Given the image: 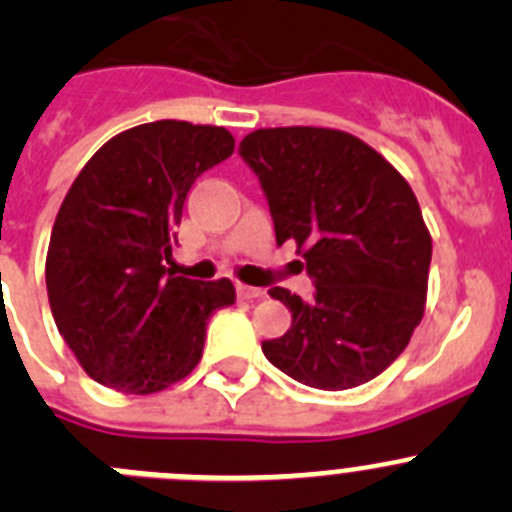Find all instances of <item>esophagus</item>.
<instances>
[{
    "instance_id": "34e87169",
    "label": "esophagus",
    "mask_w": 512,
    "mask_h": 512,
    "mask_svg": "<svg viewBox=\"0 0 512 512\" xmlns=\"http://www.w3.org/2000/svg\"><path fill=\"white\" fill-rule=\"evenodd\" d=\"M237 295H240V298H245V300H252V298H262V295H265V290L240 283V285H237Z\"/></svg>"
}]
</instances>
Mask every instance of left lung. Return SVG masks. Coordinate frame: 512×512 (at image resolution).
I'll return each instance as SVG.
<instances>
[{"label": "left lung", "mask_w": 512, "mask_h": 512, "mask_svg": "<svg viewBox=\"0 0 512 512\" xmlns=\"http://www.w3.org/2000/svg\"><path fill=\"white\" fill-rule=\"evenodd\" d=\"M240 154L260 176L278 245L295 242L315 298L272 288L293 313L267 361L300 384L341 391L376 379L407 348L427 305L432 234L407 179L338 128H257Z\"/></svg>", "instance_id": "8db88e82"}]
</instances>
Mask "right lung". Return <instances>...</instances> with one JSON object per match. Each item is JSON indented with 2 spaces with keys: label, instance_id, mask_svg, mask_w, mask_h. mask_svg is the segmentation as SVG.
I'll use <instances>...</instances> for the list:
<instances>
[{
  "label": "right lung",
  "instance_id": "obj_1",
  "mask_svg": "<svg viewBox=\"0 0 512 512\" xmlns=\"http://www.w3.org/2000/svg\"><path fill=\"white\" fill-rule=\"evenodd\" d=\"M234 151L222 126L154 121L90 156L52 224L45 260L57 331L85 374L123 394H156L197 369L232 280L166 270L191 184Z\"/></svg>",
  "mask_w": 512,
  "mask_h": 512
}]
</instances>
